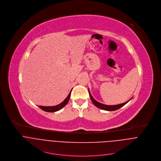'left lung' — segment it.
<instances>
[{
	"instance_id": "left-lung-1",
	"label": "left lung",
	"mask_w": 161,
	"mask_h": 161,
	"mask_svg": "<svg viewBox=\"0 0 161 161\" xmlns=\"http://www.w3.org/2000/svg\"><path fill=\"white\" fill-rule=\"evenodd\" d=\"M88 91H89V89H88ZM89 96H90V98H91V99L92 100V102L93 103V104L96 107H97L98 108H99L100 109H102V110H107V111H114V110H118L120 108H121L122 107H123L124 105H125L127 102H129L132 99V98H131L130 100H128L127 102H125L124 103H121V104H119V105H107L102 104V103L97 102L96 100H95L93 98L92 95L91 94V92H89Z\"/></svg>"
}]
</instances>
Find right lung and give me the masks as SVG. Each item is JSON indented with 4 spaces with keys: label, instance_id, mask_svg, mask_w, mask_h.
Wrapping results in <instances>:
<instances>
[{
    "label": "right lung",
    "instance_id": "1",
    "mask_svg": "<svg viewBox=\"0 0 161 161\" xmlns=\"http://www.w3.org/2000/svg\"><path fill=\"white\" fill-rule=\"evenodd\" d=\"M70 94H71V91L69 93V94L68 95L67 97L65 98V100H64L62 103H61L60 104L56 105V106H53V107H44V106H39V107L42 109L44 111L46 112H54L56 111H58L59 110H61L63 107H65L69 102L70 97Z\"/></svg>",
    "mask_w": 161,
    "mask_h": 161
}]
</instances>
